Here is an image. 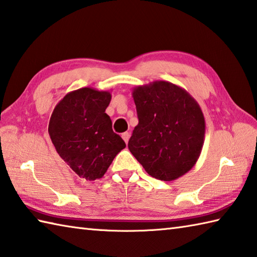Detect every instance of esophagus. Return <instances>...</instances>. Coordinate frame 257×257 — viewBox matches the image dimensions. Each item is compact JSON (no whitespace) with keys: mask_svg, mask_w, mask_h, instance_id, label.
Segmentation results:
<instances>
[{"mask_svg":"<svg viewBox=\"0 0 257 257\" xmlns=\"http://www.w3.org/2000/svg\"><path fill=\"white\" fill-rule=\"evenodd\" d=\"M121 137H122V139L124 140V143L127 144L128 140H129V137H130V134H129V133H123V134L121 135Z\"/></svg>","mask_w":257,"mask_h":257,"instance_id":"1","label":"esophagus"}]
</instances>
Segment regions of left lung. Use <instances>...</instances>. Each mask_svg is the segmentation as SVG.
<instances>
[{"label":"left lung","instance_id":"8db88e82","mask_svg":"<svg viewBox=\"0 0 257 257\" xmlns=\"http://www.w3.org/2000/svg\"><path fill=\"white\" fill-rule=\"evenodd\" d=\"M139 122L128 148L152 177L164 182L182 177L197 162L205 138V118L185 89L154 81L133 90Z\"/></svg>","mask_w":257,"mask_h":257}]
</instances>
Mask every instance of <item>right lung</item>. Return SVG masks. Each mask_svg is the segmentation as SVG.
I'll list each match as a JSON object with an SVG mask.
<instances>
[{"mask_svg":"<svg viewBox=\"0 0 257 257\" xmlns=\"http://www.w3.org/2000/svg\"><path fill=\"white\" fill-rule=\"evenodd\" d=\"M109 91L81 88L67 93L55 105L48 132L55 150L79 177L101 178L125 147L105 109Z\"/></svg>","mask_w":257,"mask_h":257,"instance_id":"right-lung-1","label":"right lung"}]
</instances>
